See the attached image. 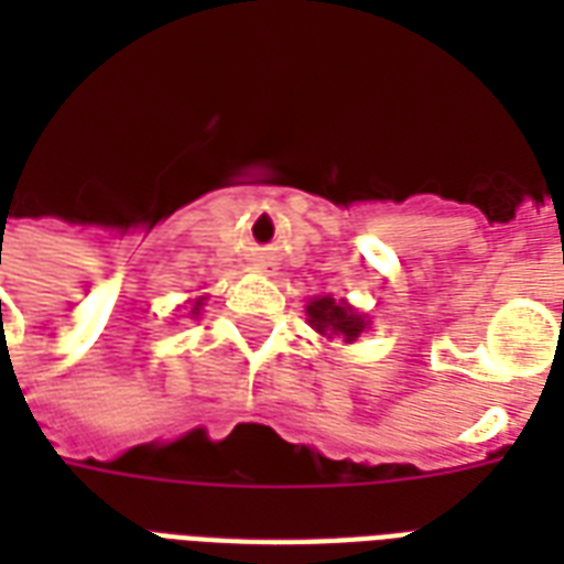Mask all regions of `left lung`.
<instances>
[{
  "mask_svg": "<svg viewBox=\"0 0 564 564\" xmlns=\"http://www.w3.org/2000/svg\"><path fill=\"white\" fill-rule=\"evenodd\" d=\"M307 316H310V325L316 327L318 334L343 336L345 343H354V339L362 334V327H366L360 313H354L345 301H336L330 299V295L310 301Z\"/></svg>",
  "mask_w": 564,
  "mask_h": 564,
  "instance_id": "8db88e82",
  "label": "left lung"
}]
</instances>
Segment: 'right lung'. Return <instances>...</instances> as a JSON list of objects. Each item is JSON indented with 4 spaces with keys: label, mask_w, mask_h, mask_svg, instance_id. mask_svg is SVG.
I'll return each instance as SVG.
<instances>
[{
    "label": "right lung",
    "mask_w": 564,
    "mask_h": 564,
    "mask_svg": "<svg viewBox=\"0 0 564 564\" xmlns=\"http://www.w3.org/2000/svg\"><path fill=\"white\" fill-rule=\"evenodd\" d=\"M198 307H202V299L195 301V307H193V313H198Z\"/></svg>",
    "instance_id": "add662e5"
}]
</instances>
